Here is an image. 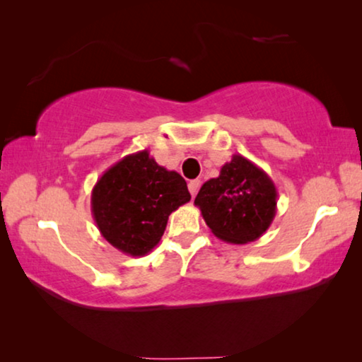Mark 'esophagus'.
Returning a JSON list of instances; mask_svg holds the SVG:
<instances>
[{
  "instance_id": "esophagus-1",
  "label": "esophagus",
  "mask_w": 362,
  "mask_h": 362,
  "mask_svg": "<svg viewBox=\"0 0 362 362\" xmlns=\"http://www.w3.org/2000/svg\"><path fill=\"white\" fill-rule=\"evenodd\" d=\"M199 185H202V182H199V180H190V182H188V190H190L192 197L197 195L198 190H199Z\"/></svg>"
}]
</instances>
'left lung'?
Listing matches in <instances>:
<instances>
[{"label":"left lung","mask_w":362,"mask_h":362,"mask_svg":"<svg viewBox=\"0 0 362 362\" xmlns=\"http://www.w3.org/2000/svg\"><path fill=\"white\" fill-rule=\"evenodd\" d=\"M273 180L244 156L234 154L219 177L203 183L195 198L204 223L228 244L244 245L267 233L276 214Z\"/></svg>","instance_id":"8db88e82"}]
</instances>
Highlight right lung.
<instances>
[{
    "label": "right lung",
    "instance_id": "right-lung-1",
    "mask_svg": "<svg viewBox=\"0 0 362 362\" xmlns=\"http://www.w3.org/2000/svg\"><path fill=\"white\" fill-rule=\"evenodd\" d=\"M187 182L143 149L107 169L93 188L90 209L100 234L129 257L159 244L172 211L190 202Z\"/></svg>",
    "mask_w": 362,
    "mask_h": 362
}]
</instances>
